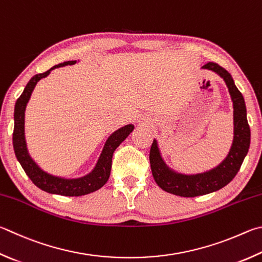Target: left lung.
Wrapping results in <instances>:
<instances>
[{
	"label": "left lung",
	"mask_w": 262,
	"mask_h": 262,
	"mask_svg": "<svg viewBox=\"0 0 262 262\" xmlns=\"http://www.w3.org/2000/svg\"><path fill=\"white\" fill-rule=\"evenodd\" d=\"M202 69L216 73L227 85L234 108V139L229 152L220 164L210 170L197 174H184L170 168L161 156L158 141L154 140L150 150V165L156 183L166 192L181 197L203 196L226 187L238 173L251 142L244 97L236 87L230 73L211 61L202 66Z\"/></svg>",
	"instance_id": "left-lung-1"
}]
</instances>
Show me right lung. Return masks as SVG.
<instances>
[{"instance_id": "right-lung-1", "label": "right lung", "mask_w": 262, "mask_h": 262, "mask_svg": "<svg viewBox=\"0 0 262 262\" xmlns=\"http://www.w3.org/2000/svg\"><path fill=\"white\" fill-rule=\"evenodd\" d=\"M79 60L65 61V63L52 66L50 70H48L45 73L34 75L26 84L20 97L17 99L15 105V113H13V120H15V127H13L12 135L13 150H15L17 160L21 165L23 169L25 170L27 177L32 180V182L37 188H40L46 192L69 197L83 196V194L94 192L96 190L101 189L107 182L111 173L113 152L127 139V136L130 134L133 129H134V125L129 123V125L123 126L116 132H113L107 137L95 167L88 174L83 175V177H57V175L46 172V170L42 169L36 164V161L32 158L30 152H28L25 139V111L27 103L30 101L31 95L33 90H34L36 83L41 79L48 77L52 70L63 68V66L66 65H74Z\"/></svg>"}]
</instances>
